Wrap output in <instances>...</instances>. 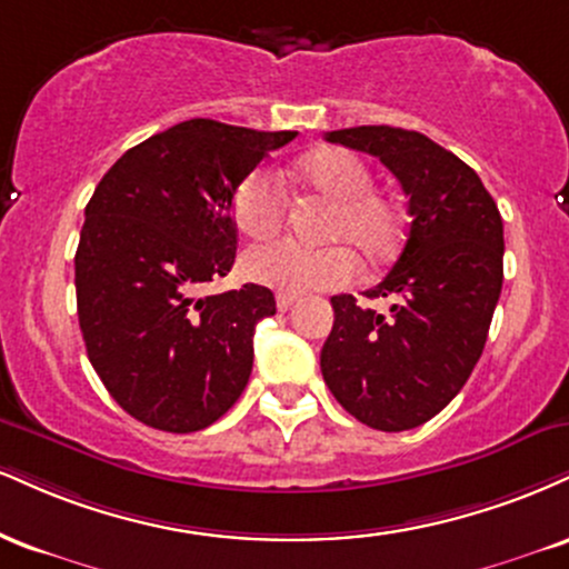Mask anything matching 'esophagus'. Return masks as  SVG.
Here are the masks:
<instances>
[{
    "instance_id": "1",
    "label": "esophagus",
    "mask_w": 569,
    "mask_h": 569,
    "mask_svg": "<svg viewBox=\"0 0 569 569\" xmlns=\"http://www.w3.org/2000/svg\"><path fill=\"white\" fill-rule=\"evenodd\" d=\"M297 302H299L297 293H278V297H276V305H278L280 312H286L289 307H293Z\"/></svg>"
}]
</instances>
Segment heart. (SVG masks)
<instances>
[{
	"label": "heart",
	"mask_w": 569,
	"mask_h": 569,
	"mask_svg": "<svg viewBox=\"0 0 569 569\" xmlns=\"http://www.w3.org/2000/svg\"><path fill=\"white\" fill-rule=\"evenodd\" d=\"M291 177L331 201L320 238L337 243L315 249L293 241L254 246L241 259L243 276L251 283L278 293L328 291L352 280V253L362 270H376L397 254L402 241V211L392 196L373 188L371 167L358 153L345 148L315 150L297 161ZM230 219L241 236L254 241L278 236L286 219L278 182L264 172L241 177L230 193Z\"/></svg>",
	"instance_id": "b5f03b06"
}]
</instances>
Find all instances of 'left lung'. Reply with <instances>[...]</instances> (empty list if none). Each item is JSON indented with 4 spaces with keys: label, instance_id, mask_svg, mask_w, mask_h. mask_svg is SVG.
Instances as JSON below:
<instances>
[{
    "label": "left lung",
    "instance_id": "1",
    "mask_svg": "<svg viewBox=\"0 0 569 569\" xmlns=\"http://www.w3.org/2000/svg\"><path fill=\"white\" fill-rule=\"evenodd\" d=\"M362 150L410 198L400 257L368 297H392L387 315L352 293L331 297L333 328L320 371L339 406L381 432L421 427L461 392L488 341L503 283V222L471 167L397 127L326 132Z\"/></svg>",
    "mask_w": 569,
    "mask_h": 569
}]
</instances>
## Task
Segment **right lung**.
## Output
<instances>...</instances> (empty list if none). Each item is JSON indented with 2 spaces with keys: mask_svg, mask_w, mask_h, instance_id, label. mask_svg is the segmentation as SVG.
Segmentation results:
<instances>
[{
  "mask_svg": "<svg viewBox=\"0 0 569 569\" xmlns=\"http://www.w3.org/2000/svg\"><path fill=\"white\" fill-rule=\"evenodd\" d=\"M297 132L182 121L102 174L77 249V307L92 368L129 416L161 432L207 429L236 406L254 366L270 289L203 297L236 262L230 193Z\"/></svg>",
  "mask_w": 569,
  "mask_h": 569,
  "instance_id": "right-lung-1",
  "label": "right lung"
}]
</instances>
